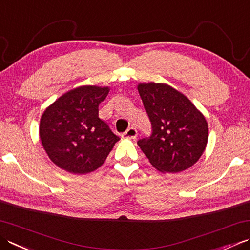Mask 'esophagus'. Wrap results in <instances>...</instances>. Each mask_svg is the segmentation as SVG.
Returning <instances> with one entry per match:
<instances>
[{
	"label": "esophagus",
	"mask_w": 250,
	"mask_h": 250,
	"mask_svg": "<svg viewBox=\"0 0 250 250\" xmlns=\"http://www.w3.org/2000/svg\"><path fill=\"white\" fill-rule=\"evenodd\" d=\"M136 135H138V131H136V129L133 128V126H131V128H129L124 134H122V136L126 139H135Z\"/></svg>",
	"instance_id": "34e87169"
}]
</instances>
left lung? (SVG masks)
Listing matches in <instances>:
<instances>
[{
    "instance_id": "8db88e82",
    "label": "left lung",
    "mask_w": 250,
    "mask_h": 250,
    "mask_svg": "<svg viewBox=\"0 0 250 250\" xmlns=\"http://www.w3.org/2000/svg\"><path fill=\"white\" fill-rule=\"evenodd\" d=\"M151 124V133L138 141L142 151L161 172H181L196 163L208 141V125L187 96L164 83L138 86Z\"/></svg>"
}]
</instances>
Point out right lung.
Instances as JSON below:
<instances>
[{
    "instance_id": "add662e5",
    "label": "right lung",
    "mask_w": 250,
    "mask_h": 250,
    "mask_svg": "<svg viewBox=\"0 0 250 250\" xmlns=\"http://www.w3.org/2000/svg\"><path fill=\"white\" fill-rule=\"evenodd\" d=\"M108 87L73 89L47 107L41 117L40 139L48 157L70 173L85 174L100 168L119 136L99 117Z\"/></svg>"
}]
</instances>
